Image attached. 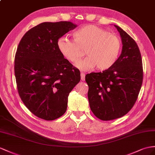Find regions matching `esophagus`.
Returning a JSON list of instances; mask_svg holds the SVG:
<instances>
[{"label":"esophagus","mask_w":155,"mask_h":155,"mask_svg":"<svg viewBox=\"0 0 155 155\" xmlns=\"http://www.w3.org/2000/svg\"><path fill=\"white\" fill-rule=\"evenodd\" d=\"M81 81H85V74L83 73H81Z\"/></svg>","instance_id":"obj_1"}]
</instances>
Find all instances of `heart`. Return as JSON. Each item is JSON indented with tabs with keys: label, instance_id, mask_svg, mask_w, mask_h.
<instances>
[{
	"label": "heart",
	"instance_id": "heart-1",
	"mask_svg": "<svg viewBox=\"0 0 155 155\" xmlns=\"http://www.w3.org/2000/svg\"><path fill=\"white\" fill-rule=\"evenodd\" d=\"M73 37L74 41L59 38L58 48L63 56L73 63L82 57L85 50L87 58L77 63L78 69L85 71L96 67L98 71H105L116 61L121 44L115 35L97 26L87 25L75 31Z\"/></svg>",
	"mask_w": 155,
	"mask_h": 155
}]
</instances>
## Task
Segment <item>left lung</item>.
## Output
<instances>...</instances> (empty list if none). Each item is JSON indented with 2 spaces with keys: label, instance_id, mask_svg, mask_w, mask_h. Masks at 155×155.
Returning a JSON list of instances; mask_svg holds the SVG:
<instances>
[{
  "label": "left lung",
  "instance_id": "8db88e82",
  "mask_svg": "<svg viewBox=\"0 0 155 155\" xmlns=\"http://www.w3.org/2000/svg\"><path fill=\"white\" fill-rule=\"evenodd\" d=\"M122 49L117 60L103 72L86 75L90 109L96 117L110 120L128 113L136 103L143 82V66L138 46L120 27Z\"/></svg>",
  "mask_w": 155,
  "mask_h": 155
}]
</instances>
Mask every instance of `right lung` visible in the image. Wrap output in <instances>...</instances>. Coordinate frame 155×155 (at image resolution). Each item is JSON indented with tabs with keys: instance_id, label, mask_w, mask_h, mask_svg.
<instances>
[{
	"instance_id": "obj_1",
	"label": "right lung",
	"mask_w": 155,
	"mask_h": 155,
	"mask_svg": "<svg viewBox=\"0 0 155 155\" xmlns=\"http://www.w3.org/2000/svg\"><path fill=\"white\" fill-rule=\"evenodd\" d=\"M77 27L71 21L44 22L19 43L14 60L18 93L27 108L44 120L65 113L69 94L81 81L80 71L58 48V39Z\"/></svg>"
}]
</instances>
